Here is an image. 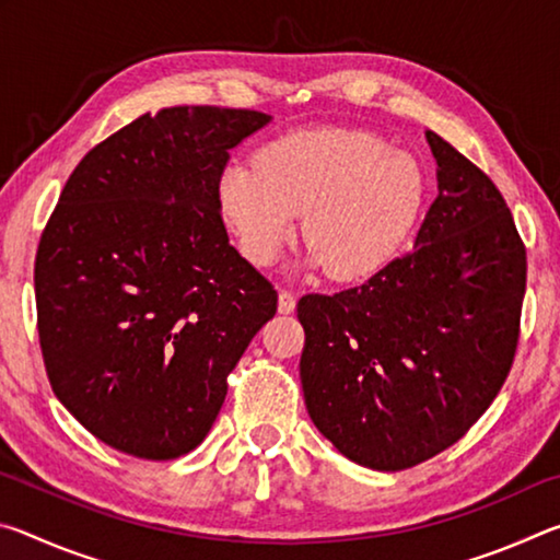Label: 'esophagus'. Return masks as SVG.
Wrapping results in <instances>:
<instances>
[{
	"mask_svg": "<svg viewBox=\"0 0 560 560\" xmlns=\"http://www.w3.org/2000/svg\"><path fill=\"white\" fill-rule=\"evenodd\" d=\"M293 308H296V296H293L291 291L281 289L279 291V314H293Z\"/></svg>",
	"mask_w": 560,
	"mask_h": 560,
	"instance_id": "obj_1",
	"label": "esophagus"
}]
</instances>
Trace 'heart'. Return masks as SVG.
<instances>
[{
  "instance_id": "obj_1",
  "label": "heart",
  "mask_w": 560,
  "mask_h": 560,
  "mask_svg": "<svg viewBox=\"0 0 560 560\" xmlns=\"http://www.w3.org/2000/svg\"><path fill=\"white\" fill-rule=\"evenodd\" d=\"M415 158L363 130H303L271 140L254 165L234 163L220 179V207L244 257L267 267L296 236L311 242V267L340 281L385 269L424 205Z\"/></svg>"
}]
</instances>
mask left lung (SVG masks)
<instances>
[{
	"instance_id": "left-lung-1",
	"label": "left lung",
	"mask_w": 560,
	"mask_h": 560,
	"mask_svg": "<svg viewBox=\"0 0 560 560\" xmlns=\"http://www.w3.org/2000/svg\"><path fill=\"white\" fill-rule=\"evenodd\" d=\"M438 197L412 252L360 287L306 293L303 400L360 467L400 471L467 434L514 363L526 246L497 185L428 130Z\"/></svg>"
}]
</instances>
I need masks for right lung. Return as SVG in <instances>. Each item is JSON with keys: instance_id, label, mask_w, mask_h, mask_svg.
Here are the masks:
<instances>
[{"instance_id": "add662e5", "label": "right lung", "mask_w": 560, "mask_h": 560, "mask_svg": "<svg viewBox=\"0 0 560 560\" xmlns=\"http://www.w3.org/2000/svg\"><path fill=\"white\" fill-rule=\"evenodd\" d=\"M271 116L175 106L103 140L66 183L34 264L44 365L93 438L175 459L222 410L226 375L277 314L230 244L220 179Z\"/></svg>"}]
</instances>
